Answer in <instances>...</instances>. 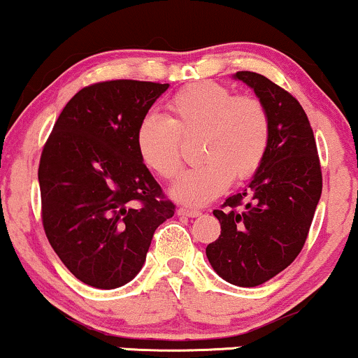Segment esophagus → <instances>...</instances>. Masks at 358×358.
<instances>
[{
	"instance_id": "34e87169",
	"label": "esophagus",
	"mask_w": 358,
	"mask_h": 358,
	"mask_svg": "<svg viewBox=\"0 0 358 358\" xmlns=\"http://www.w3.org/2000/svg\"><path fill=\"white\" fill-rule=\"evenodd\" d=\"M178 215H183V217H199V215H202V213H200L199 210H192V208H178Z\"/></svg>"
}]
</instances>
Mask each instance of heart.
<instances>
[{
	"label": "heart",
	"instance_id": "1",
	"mask_svg": "<svg viewBox=\"0 0 358 358\" xmlns=\"http://www.w3.org/2000/svg\"><path fill=\"white\" fill-rule=\"evenodd\" d=\"M168 110L170 117L146 114L134 141L143 165L171 180L183 165V138L199 136L196 158L203 163L171 188L176 202L202 207L217 199L232 178H250L264 162L271 119L257 97L234 96L215 82H196L176 92Z\"/></svg>",
	"mask_w": 358,
	"mask_h": 358
}]
</instances>
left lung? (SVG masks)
<instances>
[{
	"mask_svg": "<svg viewBox=\"0 0 358 358\" xmlns=\"http://www.w3.org/2000/svg\"><path fill=\"white\" fill-rule=\"evenodd\" d=\"M234 79L248 84L266 106L271 139L248 188L213 210L220 236L205 252L222 279L252 287L276 276L301 252L322 196V168L301 104L261 73L242 71Z\"/></svg>",
	"mask_w": 358,
	"mask_h": 358,
	"instance_id": "1",
	"label": "left lung"
}]
</instances>
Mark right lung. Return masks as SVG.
Segmentation results:
<instances>
[{"mask_svg": "<svg viewBox=\"0 0 358 358\" xmlns=\"http://www.w3.org/2000/svg\"><path fill=\"white\" fill-rule=\"evenodd\" d=\"M168 84L108 80L84 87L45 143L38 166L47 239L85 285L114 289L146 261L175 205L143 165L136 129Z\"/></svg>", "mask_w": 358, "mask_h": 358, "instance_id": "add662e5", "label": "right lung"}]
</instances>
